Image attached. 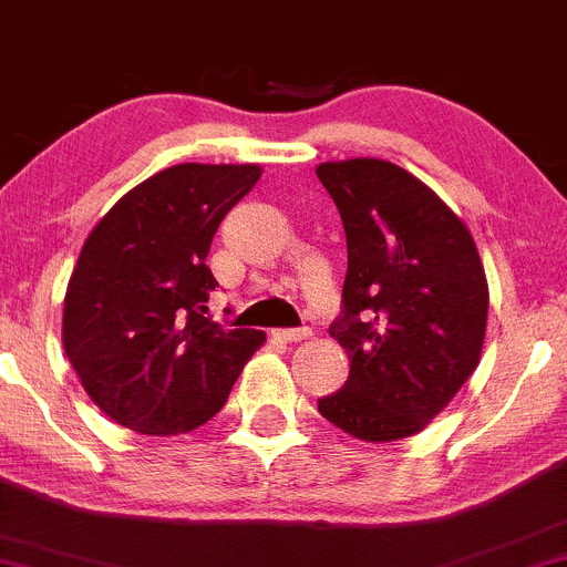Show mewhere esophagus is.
<instances>
[{
	"label": "esophagus",
	"mask_w": 567,
	"mask_h": 567,
	"mask_svg": "<svg viewBox=\"0 0 567 567\" xmlns=\"http://www.w3.org/2000/svg\"><path fill=\"white\" fill-rule=\"evenodd\" d=\"M311 330L309 328H282V330H275V338L285 343H296V341H303V338H309Z\"/></svg>",
	"instance_id": "34e87169"
}]
</instances>
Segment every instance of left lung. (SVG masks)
Here are the masks:
<instances>
[{
    "label": "left lung",
    "mask_w": 567,
    "mask_h": 567,
    "mask_svg": "<svg viewBox=\"0 0 567 567\" xmlns=\"http://www.w3.org/2000/svg\"><path fill=\"white\" fill-rule=\"evenodd\" d=\"M317 178L347 231L343 311L330 336L349 379L320 413L357 440L419 434L480 365L487 279L451 207L386 159L322 162Z\"/></svg>",
    "instance_id": "8db88e82"
}]
</instances>
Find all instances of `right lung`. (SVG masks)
<instances>
[{"instance_id":"right-lung-1","label":"right lung","mask_w":567,"mask_h":567,"mask_svg":"<svg viewBox=\"0 0 567 567\" xmlns=\"http://www.w3.org/2000/svg\"><path fill=\"white\" fill-rule=\"evenodd\" d=\"M258 165H173L122 197L84 239L63 301V349L109 419L167 437L229 400L264 330L205 317L218 288L205 264L220 220Z\"/></svg>"}]
</instances>
